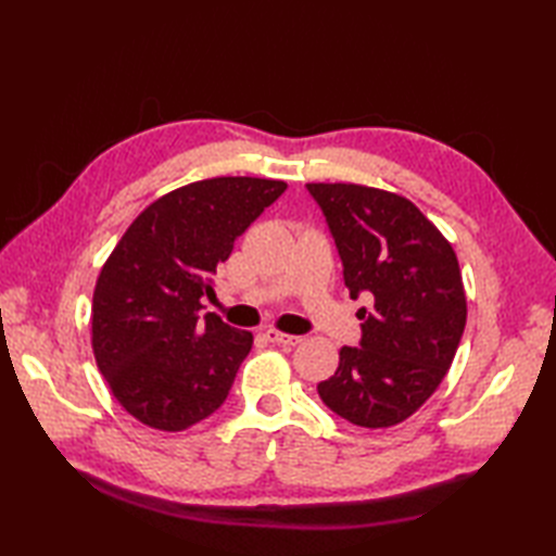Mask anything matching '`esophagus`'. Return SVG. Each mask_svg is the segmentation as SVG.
Returning a JSON list of instances; mask_svg holds the SVG:
<instances>
[{
	"label": "esophagus",
	"instance_id": "1",
	"mask_svg": "<svg viewBox=\"0 0 556 556\" xmlns=\"http://www.w3.org/2000/svg\"><path fill=\"white\" fill-rule=\"evenodd\" d=\"M265 339L271 341V344H279V346H296L303 341L301 337L285 334V332H279V329H265Z\"/></svg>",
	"mask_w": 556,
	"mask_h": 556
}]
</instances>
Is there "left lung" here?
Returning a JSON list of instances; mask_svg holds the SVG:
<instances>
[{"label":"left lung","instance_id":"8db88e82","mask_svg":"<svg viewBox=\"0 0 556 556\" xmlns=\"http://www.w3.org/2000/svg\"><path fill=\"white\" fill-rule=\"evenodd\" d=\"M323 207L358 311L361 346L317 384L337 416L358 428L410 418L452 368L466 327V291L452 243L408 198L361 184H308Z\"/></svg>","mask_w":556,"mask_h":556}]
</instances>
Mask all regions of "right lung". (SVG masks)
I'll return each mask as SVG.
<instances>
[{"instance_id": "obj_1", "label": "right lung", "mask_w": 556, "mask_h": 556, "mask_svg": "<svg viewBox=\"0 0 556 556\" xmlns=\"http://www.w3.org/2000/svg\"><path fill=\"white\" fill-rule=\"evenodd\" d=\"M287 191L285 181L217 176L176 188L134 219L92 293V353L116 401L148 428L181 432L229 396L253 334L215 313L210 275Z\"/></svg>"}]
</instances>
